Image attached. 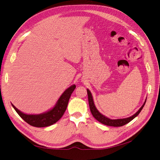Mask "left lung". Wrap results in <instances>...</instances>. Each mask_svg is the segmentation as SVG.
Segmentation results:
<instances>
[{
  "label": "left lung",
  "mask_w": 160,
  "mask_h": 160,
  "mask_svg": "<svg viewBox=\"0 0 160 160\" xmlns=\"http://www.w3.org/2000/svg\"><path fill=\"white\" fill-rule=\"evenodd\" d=\"M87 94H88V100H89V108H90L91 113H92V115H93V116L96 118L98 122H100L102 124L107 125V126H111V127H122V126L127 124V123H128L129 122H131V120H133L135 117H137L139 115V113L141 112L142 108H143L144 104L146 103V101H147V100H146L144 103L140 107V109H139L134 115H132V116L129 117V118H123V119L111 120V119L104 116V115H103L102 114H101L100 112L98 111V110L96 108V106H95V104L93 102L92 94H91V91L89 89H87Z\"/></svg>",
  "instance_id": "obj_1"
}]
</instances>
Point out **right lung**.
Wrapping results in <instances>:
<instances>
[{
  "label": "right lung",
  "instance_id": "1",
  "mask_svg": "<svg viewBox=\"0 0 160 160\" xmlns=\"http://www.w3.org/2000/svg\"><path fill=\"white\" fill-rule=\"evenodd\" d=\"M75 89H76V85L75 84L68 88L61 95V96L60 97L58 100L57 101L55 106L51 110L43 113L37 115L25 114L16 108L14 105H12L15 111L17 112V113L20 115V117L23 119L27 123L35 127H49V126L56 123L62 118L67 109L71 95L73 93Z\"/></svg>",
  "mask_w": 160,
  "mask_h": 160
}]
</instances>
